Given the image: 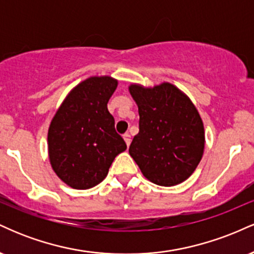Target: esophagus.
I'll return each instance as SVG.
<instances>
[{"label":"esophagus","mask_w":254,"mask_h":254,"mask_svg":"<svg viewBox=\"0 0 254 254\" xmlns=\"http://www.w3.org/2000/svg\"><path fill=\"white\" fill-rule=\"evenodd\" d=\"M123 138H124L125 143H127V147H129L130 143H131V136H130V133H129V132L124 133V135H123Z\"/></svg>","instance_id":"1"}]
</instances>
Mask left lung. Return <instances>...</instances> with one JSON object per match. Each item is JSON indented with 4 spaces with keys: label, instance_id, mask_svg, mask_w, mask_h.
I'll list each match as a JSON object with an SVG mask.
<instances>
[{
    "label": "left lung",
    "instance_id": "obj_1",
    "mask_svg": "<svg viewBox=\"0 0 254 254\" xmlns=\"http://www.w3.org/2000/svg\"><path fill=\"white\" fill-rule=\"evenodd\" d=\"M138 106L139 131L129 153L143 176L160 186L183 183L204 150L203 122L190 99L171 83L154 88L131 84Z\"/></svg>",
    "mask_w": 254,
    "mask_h": 254
}]
</instances>
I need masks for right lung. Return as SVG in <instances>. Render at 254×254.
<instances>
[{
  "label": "right lung",
  "mask_w": 254,
  "mask_h": 254,
  "mask_svg": "<svg viewBox=\"0 0 254 254\" xmlns=\"http://www.w3.org/2000/svg\"><path fill=\"white\" fill-rule=\"evenodd\" d=\"M117 80L94 76L77 84L61 105L49 127V156L66 185L87 190L106 178L127 143L107 110Z\"/></svg>",
  "instance_id": "1"
}]
</instances>
